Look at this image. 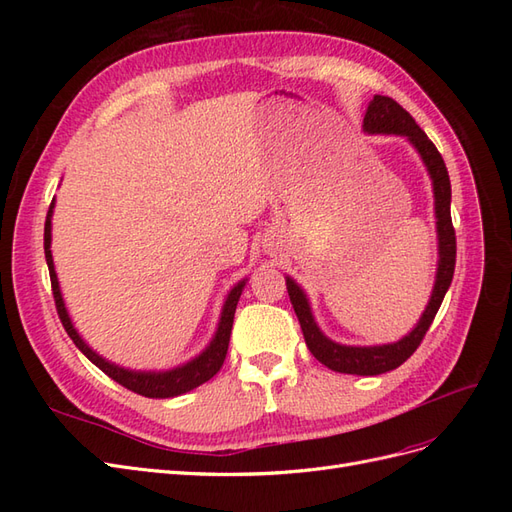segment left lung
Listing matches in <instances>:
<instances>
[{
    "instance_id": "obj_1",
    "label": "left lung",
    "mask_w": 512,
    "mask_h": 512,
    "mask_svg": "<svg viewBox=\"0 0 512 512\" xmlns=\"http://www.w3.org/2000/svg\"><path fill=\"white\" fill-rule=\"evenodd\" d=\"M365 132L371 134H401L408 136V141L421 153V158L429 170L433 181V194H436V218H438V243H440V262L436 286H433L429 305L421 322L416 329L406 335L401 342L389 346H374V348H356V346H339L324 337L316 327L314 316L309 312V305L303 290L294 284L290 277L286 280L288 297L301 322V331L305 344L316 359L339 374H356V376H378L384 371L397 369L401 363H406L414 350L421 346L425 333L429 331L433 318L444 301V294L453 282L455 273V258H457V237L451 220V179H448L446 164L440 156V151L429 141V136L421 130V126L412 119V115L404 106L397 104L389 96H374L369 102L367 113L363 119Z\"/></svg>"
}]
</instances>
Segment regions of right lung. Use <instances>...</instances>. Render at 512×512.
<instances>
[{
  "instance_id": "add662e5",
  "label": "right lung",
  "mask_w": 512,
  "mask_h": 512,
  "mask_svg": "<svg viewBox=\"0 0 512 512\" xmlns=\"http://www.w3.org/2000/svg\"><path fill=\"white\" fill-rule=\"evenodd\" d=\"M53 205L55 203H51L49 213H46V222H44V256H46V265H49L51 288H53V299H55L59 320H61V324H64V329L70 335L72 342L76 344V348H79L96 367H100L108 378H113L121 386H126L128 391L138 393L143 397H156V399L177 397V395H183V393L196 389V386H200V384L211 380L215 374H218L220 367L224 365V359H226L230 331H232V320H235L237 301L241 297V290H243L245 282L237 284L235 288L230 290L226 305H224V312H222L218 333H215L209 348L200 356H196L194 361L185 363L183 367H177V369L162 371V374H153V371H147V374H145V371H130V369L117 367L113 363L104 361L102 356H98L94 350H91L79 337V333L74 331L72 322L68 318V312L64 307V299H61V292H59V282H57L55 267H53V256H51V213H53Z\"/></svg>"
}]
</instances>
